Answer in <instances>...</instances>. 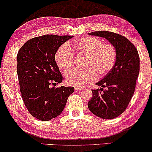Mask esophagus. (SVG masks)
Segmentation results:
<instances>
[{
  "instance_id": "esophagus-1",
  "label": "esophagus",
  "mask_w": 152,
  "mask_h": 152,
  "mask_svg": "<svg viewBox=\"0 0 152 152\" xmlns=\"http://www.w3.org/2000/svg\"><path fill=\"white\" fill-rule=\"evenodd\" d=\"M82 89H83V88L81 87V86H76L75 87V90L76 91H81Z\"/></svg>"
}]
</instances>
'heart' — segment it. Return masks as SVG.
<instances>
[{
	"instance_id": "heart-1",
	"label": "heart",
	"mask_w": 152,
	"mask_h": 152,
	"mask_svg": "<svg viewBox=\"0 0 152 152\" xmlns=\"http://www.w3.org/2000/svg\"><path fill=\"white\" fill-rule=\"evenodd\" d=\"M77 55L86 56L84 68L73 69L66 73L67 82L75 86H84L96 81L97 75L103 76L114 66L117 57L115 47L111 43H103L101 39L86 37L73 44ZM56 64L60 69H68L72 66L74 54L68 43L62 45L55 54Z\"/></svg>"
}]
</instances>
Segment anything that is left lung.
Segmentation results:
<instances>
[{"label": "left lung", "instance_id": "obj_1", "mask_svg": "<svg viewBox=\"0 0 152 152\" xmlns=\"http://www.w3.org/2000/svg\"><path fill=\"white\" fill-rule=\"evenodd\" d=\"M89 34L108 40L115 47L117 57L113 69L96 83L101 88L92 90L93 97L88 107L100 118H115L125 110L134 94L140 73V56L134 45L125 37L109 31Z\"/></svg>", "mask_w": 152, "mask_h": 152}]
</instances>
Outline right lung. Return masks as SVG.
Returning <instances> with one entry per match:
<instances>
[{"mask_svg":"<svg viewBox=\"0 0 152 152\" xmlns=\"http://www.w3.org/2000/svg\"><path fill=\"white\" fill-rule=\"evenodd\" d=\"M73 36L45 34L27 41L18 53L21 96L34 118L48 121L61 114L74 87H52L64 78L55 61L58 47Z\"/></svg>","mask_w":152,"mask_h":152,"instance_id":"1","label":"right lung"}]
</instances>
